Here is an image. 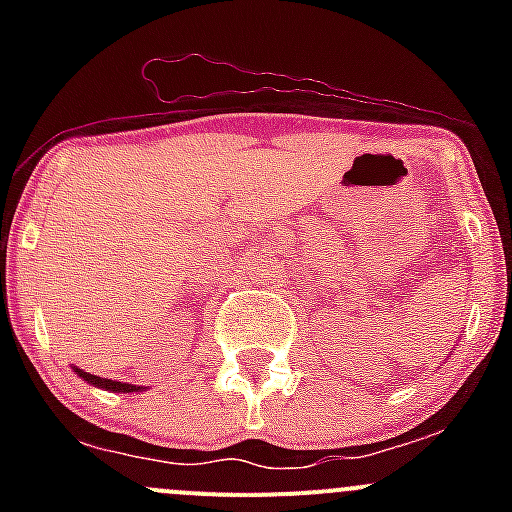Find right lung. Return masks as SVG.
<instances>
[{"instance_id":"add662e5","label":"right lung","mask_w":512,"mask_h":512,"mask_svg":"<svg viewBox=\"0 0 512 512\" xmlns=\"http://www.w3.org/2000/svg\"><path fill=\"white\" fill-rule=\"evenodd\" d=\"M74 371L79 374V379H84L86 384L96 386V389H103V391H111V394H133V391H143L146 386H136V384H126V381H116V379H101V376H94L89 374V371L84 369H76Z\"/></svg>"}]
</instances>
